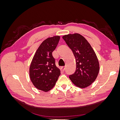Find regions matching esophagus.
<instances>
[{"mask_svg":"<svg viewBox=\"0 0 120 120\" xmlns=\"http://www.w3.org/2000/svg\"><path fill=\"white\" fill-rule=\"evenodd\" d=\"M61 69L63 71H64L65 70H66V67H61Z\"/></svg>","mask_w":120,"mask_h":120,"instance_id":"obj_1","label":"esophagus"}]
</instances>
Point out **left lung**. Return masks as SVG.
Wrapping results in <instances>:
<instances>
[{"instance_id":"obj_1","label":"left lung","mask_w":120,"mask_h":120,"mask_svg":"<svg viewBox=\"0 0 120 120\" xmlns=\"http://www.w3.org/2000/svg\"><path fill=\"white\" fill-rule=\"evenodd\" d=\"M71 49L76 60V70L69 75L75 85L81 88L89 86L95 81L100 70L96 54L86 38L79 34L63 37Z\"/></svg>"}]
</instances>
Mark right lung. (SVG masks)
Masks as SVG:
<instances>
[{
    "label": "right lung",
    "mask_w": 120,
    "mask_h": 120,
    "mask_svg": "<svg viewBox=\"0 0 120 120\" xmlns=\"http://www.w3.org/2000/svg\"><path fill=\"white\" fill-rule=\"evenodd\" d=\"M60 39V36H54L45 40L37 49L30 64L31 81L35 88L44 92L53 88L60 75L52 54Z\"/></svg>",
    "instance_id": "right-lung-1"
}]
</instances>
